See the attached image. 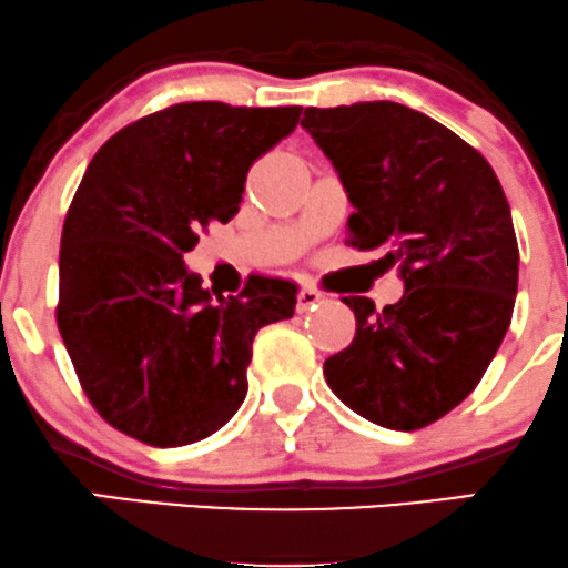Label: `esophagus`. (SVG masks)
<instances>
[{
  "label": "esophagus",
  "instance_id": "34e87169",
  "mask_svg": "<svg viewBox=\"0 0 568 568\" xmlns=\"http://www.w3.org/2000/svg\"><path fill=\"white\" fill-rule=\"evenodd\" d=\"M321 298H323V293H321V291H315V288H302V291H298L296 310H298V312L312 310V306H315L317 302H321Z\"/></svg>",
  "mask_w": 568,
  "mask_h": 568
}]
</instances>
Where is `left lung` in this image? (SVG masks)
<instances>
[{"instance_id": "8db88e82", "label": "left lung", "mask_w": 568, "mask_h": 568, "mask_svg": "<svg viewBox=\"0 0 568 568\" xmlns=\"http://www.w3.org/2000/svg\"><path fill=\"white\" fill-rule=\"evenodd\" d=\"M302 128L338 173L349 243L397 266L400 302L366 296L355 338L323 366L325 382L363 419L389 429L433 425L486 374L510 328L518 243L497 173L470 143L393 101L304 109Z\"/></svg>"}]
</instances>
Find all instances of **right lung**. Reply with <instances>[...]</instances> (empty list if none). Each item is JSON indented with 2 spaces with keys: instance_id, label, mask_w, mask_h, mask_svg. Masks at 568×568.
<instances>
[{
  "instance_id": "right-lung-1",
  "label": "right lung",
  "mask_w": 568,
  "mask_h": 568,
  "mask_svg": "<svg viewBox=\"0 0 568 568\" xmlns=\"http://www.w3.org/2000/svg\"><path fill=\"white\" fill-rule=\"evenodd\" d=\"M302 106L175 103L112 135L63 221L58 328L109 425L158 448L213 435L243 406L253 336L288 321L296 285L251 277L213 296L184 253L240 211L251 165Z\"/></svg>"
}]
</instances>
